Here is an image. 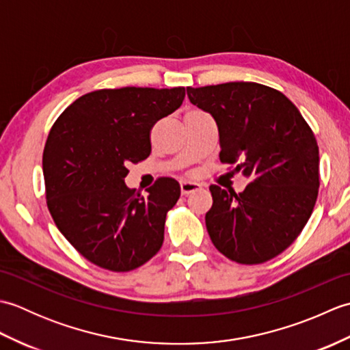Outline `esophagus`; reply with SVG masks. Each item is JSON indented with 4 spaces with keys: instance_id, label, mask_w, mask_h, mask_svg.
Returning <instances> with one entry per match:
<instances>
[{
    "instance_id": "esophagus-1",
    "label": "esophagus",
    "mask_w": 350,
    "mask_h": 350,
    "mask_svg": "<svg viewBox=\"0 0 350 350\" xmlns=\"http://www.w3.org/2000/svg\"><path fill=\"white\" fill-rule=\"evenodd\" d=\"M200 188H202V187H200V185L196 183V182H189V180L180 182V191H182L183 196H188V194H191V192H196Z\"/></svg>"
}]
</instances>
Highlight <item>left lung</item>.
Here are the masks:
<instances>
[{"label":"left lung","instance_id":"1","mask_svg":"<svg viewBox=\"0 0 350 350\" xmlns=\"http://www.w3.org/2000/svg\"><path fill=\"white\" fill-rule=\"evenodd\" d=\"M192 105L209 113L219 132L221 162L250 179L239 194L217 185L206 213L211 239L227 258L257 265L293 243L319 192L313 131L281 92L257 83L188 87Z\"/></svg>","mask_w":350,"mask_h":350}]
</instances>
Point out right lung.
<instances>
[{"label": "right lung", "instance_id": "1", "mask_svg": "<svg viewBox=\"0 0 350 350\" xmlns=\"http://www.w3.org/2000/svg\"><path fill=\"white\" fill-rule=\"evenodd\" d=\"M185 87H123L81 96L63 111L43 150L46 204L58 230L88 262L128 272L162 247L180 185L161 177L147 196L124 183L152 152L153 124L182 105Z\"/></svg>", "mask_w": 350, "mask_h": 350}]
</instances>
